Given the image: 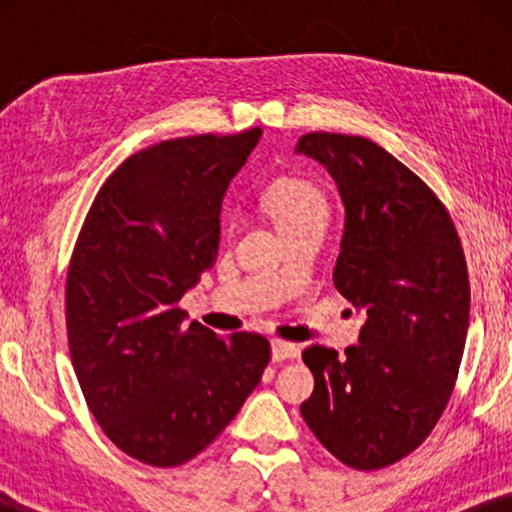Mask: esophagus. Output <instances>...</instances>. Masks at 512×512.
<instances>
[{"label": "esophagus", "instance_id": "34e87169", "mask_svg": "<svg viewBox=\"0 0 512 512\" xmlns=\"http://www.w3.org/2000/svg\"><path fill=\"white\" fill-rule=\"evenodd\" d=\"M270 347H272V361L296 359L300 354V349L296 345H291V342H284V340H272Z\"/></svg>", "mask_w": 512, "mask_h": 512}]
</instances>
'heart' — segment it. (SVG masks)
<instances>
[{"label": "heart", "instance_id": "b5f03b06", "mask_svg": "<svg viewBox=\"0 0 512 512\" xmlns=\"http://www.w3.org/2000/svg\"><path fill=\"white\" fill-rule=\"evenodd\" d=\"M263 202L282 233L312 221H328V200L312 181L279 179L265 191Z\"/></svg>", "mask_w": 512, "mask_h": 512}]
</instances>
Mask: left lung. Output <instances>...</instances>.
Returning <instances> with one entry per match:
<instances>
[{
    "mask_svg": "<svg viewBox=\"0 0 512 512\" xmlns=\"http://www.w3.org/2000/svg\"><path fill=\"white\" fill-rule=\"evenodd\" d=\"M296 153L338 186L333 282L366 319L345 356L305 349L314 391L300 412L333 457L375 471L422 445L450 401L471 310L464 249L443 202L370 139L310 132Z\"/></svg>",
    "mask_w": 512,
    "mask_h": 512,
    "instance_id": "8db88e82",
    "label": "left lung"
}]
</instances>
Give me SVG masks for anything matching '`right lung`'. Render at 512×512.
<instances>
[{"instance_id":"1","label":"right lung","mask_w":512,"mask_h":512,"mask_svg":"<svg viewBox=\"0 0 512 512\" xmlns=\"http://www.w3.org/2000/svg\"><path fill=\"white\" fill-rule=\"evenodd\" d=\"M258 139L261 128L135 153L76 240L65 291L76 380L111 443L149 466L205 450L270 361L263 335L221 338L179 307L216 261L223 195Z\"/></svg>"}]
</instances>
